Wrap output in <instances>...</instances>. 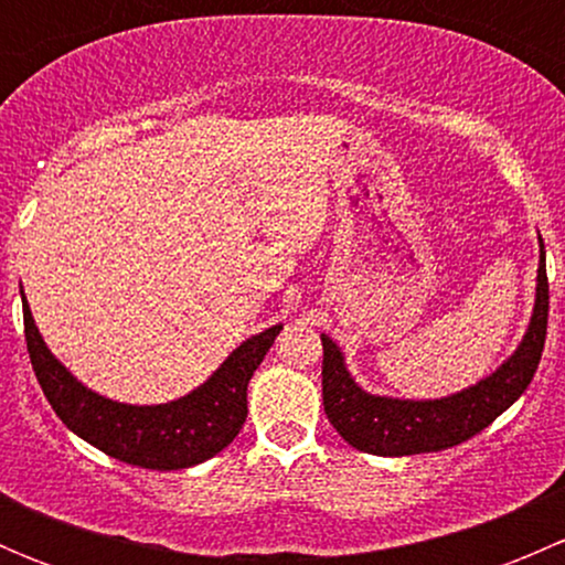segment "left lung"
<instances>
[{
    "label": "left lung",
    "instance_id": "1",
    "mask_svg": "<svg viewBox=\"0 0 565 565\" xmlns=\"http://www.w3.org/2000/svg\"><path fill=\"white\" fill-rule=\"evenodd\" d=\"M546 315H550V284H546L544 243H541L535 309L522 344L492 377L435 402H407V398L372 396L361 391L347 372L339 347L322 335L324 415L352 448L377 457H409V454L446 451L459 446L487 429L527 391L544 352Z\"/></svg>",
    "mask_w": 565,
    "mask_h": 565
}]
</instances>
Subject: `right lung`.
Instances as JSON below:
<instances>
[{"instance_id":"right-lung-1","label":"right lung","mask_w":565,"mask_h":565,"mask_svg":"<svg viewBox=\"0 0 565 565\" xmlns=\"http://www.w3.org/2000/svg\"><path fill=\"white\" fill-rule=\"evenodd\" d=\"M24 335L32 369L62 424L108 457L147 470H182L224 451L248 415V380L281 324L243 341L218 372L188 396L156 407L119 404L84 388L40 339L24 292Z\"/></svg>"}]
</instances>
